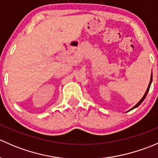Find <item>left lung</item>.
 I'll use <instances>...</instances> for the list:
<instances>
[{
  "instance_id": "8db88e82",
  "label": "left lung",
  "mask_w": 158,
  "mask_h": 158,
  "mask_svg": "<svg viewBox=\"0 0 158 158\" xmlns=\"http://www.w3.org/2000/svg\"><path fill=\"white\" fill-rule=\"evenodd\" d=\"M151 82H152V74H151V81H150V83H149V85H148V89H147V91H146V92H145V94H144V96H143V98H141V100H140L139 102H138V103L137 105H135V106H134L133 108H132L131 109V110H132V109H135V108H137L138 107V106H139L141 104V102H142L143 101H144V98H145V97H146V95H147V94H148V91H149V89H150V86H151Z\"/></svg>"
}]
</instances>
